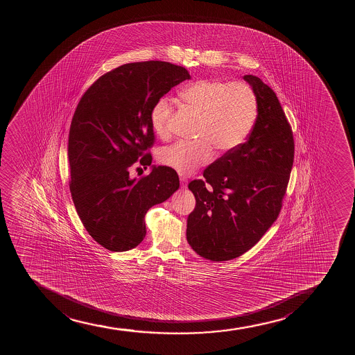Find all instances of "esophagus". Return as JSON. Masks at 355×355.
<instances>
[{
  "instance_id": "obj_1",
  "label": "esophagus",
  "mask_w": 355,
  "mask_h": 355,
  "mask_svg": "<svg viewBox=\"0 0 355 355\" xmlns=\"http://www.w3.org/2000/svg\"><path fill=\"white\" fill-rule=\"evenodd\" d=\"M180 182H181V187H182V188L187 187V184H188L187 178H184V176H180Z\"/></svg>"
}]
</instances>
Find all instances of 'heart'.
Segmentation results:
<instances>
[{
    "instance_id": "b5f03b06",
    "label": "heart",
    "mask_w": 355,
    "mask_h": 355,
    "mask_svg": "<svg viewBox=\"0 0 355 355\" xmlns=\"http://www.w3.org/2000/svg\"><path fill=\"white\" fill-rule=\"evenodd\" d=\"M180 98L200 116L196 134L199 141L176 142L164 148L159 162L181 175H191L211 162L214 147L221 153L241 147L257 122V94L244 82L198 80L180 91ZM173 111V102L168 97L159 98L151 109V125L161 139L171 136Z\"/></svg>"
}]
</instances>
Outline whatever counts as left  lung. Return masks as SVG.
Here are the masks:
<instances>
[{
	"instance_id": "obj_1",
	"label": "left lung",
	"mask_w": 355,
	"mask_h": 355,
	"mask_svg": "<svg viewBox=\"0 0 355 355\" xmlns=\"http://www.w3.org/2000/svg\"><path fill=\"white\" fill-rule=\"evenodd\" d=\"M258 117L248 141L204 171L188 188L196 208L188 216L187 241L199 256L225 261L261 241L277 220L293 169V130L272 89L251 74Z\"/></svg>"
}]
</instances>
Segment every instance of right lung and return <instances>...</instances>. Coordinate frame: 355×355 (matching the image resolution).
Wrapping results in <instances>:
<instances>
[{"mask_svg": "<svg viewBox=\"0 0 355 355\" xmlns=\"http://www.w3.org/2000/svg\"><path fill=\"white\" fill-rule=\"evenodd\" d=\"M189 78L171 62L124 64L98 78L78 103L69 134V192L87 233L109 251L136 248L147 233L148 209L179 188L171 168L153 167L139 179H131L130 169L151 164L156 101Z\"/></svg>", "mask_w": 355, "mask_h": 355, "instance_id": "1", "label": "right lung"}]
</instances>
